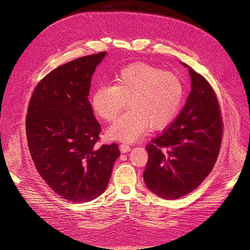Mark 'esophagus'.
Returning <instances> with one entry per match:
<instances>
[{"label":"esophagus","instance_id":"1","mask_svg":"<svg viewBox=\"0 0 250 250\" xmlns=\"http://www.w3.org/2000/svg\"><path fill=\"white\" fill-rule=\"evenodd\" d=\"M120 149L122 153H127L130 151V146L126 144H122V145H120Z\"/></svg>","mask_w":250,"mask_h":250}]
</instances>
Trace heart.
I'll use <instances>...</instances> for the list:
<instances>
[{"mask_svg": "<svg viewBox=\"0 0 250 250\" xmlns=\"http://www.w3.org/2000/svg\"><path fill=\"white\" fill-rule=\"evenodd\" d=\"M183 98V84L173 73L139 63L127 66L114 78V85L98 86L91 97L95 113L112 122L125 108L128 111L111 125L109 139L131 143L143 136L148 125L159 129L176 116Z\"/></svg>", "mask_w": 250, "mask_h": 250, "instance_id": "obj_1", "label": "heart"}]
</instances>
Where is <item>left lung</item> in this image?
Listing matches in <instances>:
<instances>
[{"label":"left lung","instance_id":"left-lung-1","mask_svg":"<svg viewBox=\"0 0 250 250\" xmlns=\"http://www.w3.org/2000/svg\"><path fill=\"white\" fill-rule=\"evenodd\" d=\"M191 92L177 119L146 146V186L163 199L194 191L212 171L221 146L219 104L208 81L190 66Z\"/></svg>","mask_w":250,"mask_h":250}]
</instances>
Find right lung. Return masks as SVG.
Segmentation results:
<instances>
[{
  "label": "right lung",
  "mask_w": 250,
  "mask_h": 250,
  "mask_svg": "<svg viewBox=\"0 0 250 250\" xmlns=\"http://www.w3.org/2000/svg\"><path fill=\"white\" fill-rule=\"evenodd\" d=\"M105 55L80 57L55 68L38 83L28 106L26 134L35 167L55 193L75 203L105 191L121 155L116 144L94 146L101 125L88 94Z\"/></svg>",
  "instance_id": "right-lung-1"
}]
</instances>
